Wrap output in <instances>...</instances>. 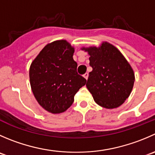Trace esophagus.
Returning a JSON list of instances; mask_svg holds the SVG:
<instances>
[{
  "label": "esophagus",
  "mask_w": 155,
  "mask_h": 155,
  "mask_svg": "<svg viewBox=\"0 0 155 155\" xmlns=\"http://www.w3.org/2000/svg\"><path fill=\"white\" fill-rule=\"evenodd\" d=\"M83 76H84V78H85V79H88V73H85V74L83 75Z\"/></svg>",
  "instance_id": "esophagus-1"
}]
</instances>
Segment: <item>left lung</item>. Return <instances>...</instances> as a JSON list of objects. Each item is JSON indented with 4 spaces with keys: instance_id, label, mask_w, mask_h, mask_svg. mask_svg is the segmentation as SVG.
<instances>
[{
    "instance_id": "1",
    "label": "left lung",
    "mask_w": 155,
    "mask_h": 155,
    "mask_svg": "<svg viewBox=\"0 0 155 155\" xmlns=\"http://www.w3.org/2000/svg\"><path fill=\"white\" fill-rule=\"evenodd\" d=\"M90 55L86 87L94 101L107 109L118 107L129 97L135 82L133 68L115 46L104 41L100 47L82 48Z\"/></svg>"
}]
</instances>
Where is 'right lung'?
<instances>
[{
  "label": "right lung",
  "mask_w": 155,
  "mask_h": 155,
  "mask_svg": "<svg viewBox=\"0 0 155 155\" xmlns=\"http://www.w3.org/2000/svg\"><path fill=\"white\" fill-rule=\"evenodd\" d=\"M74 48L66 40L48 44L31 64V91L40 105L51 114L67 110L76 93L86 83L77 73L73 60Z\"/></svg>",
  "instance_id": "obj_1"
}]
</instances>
